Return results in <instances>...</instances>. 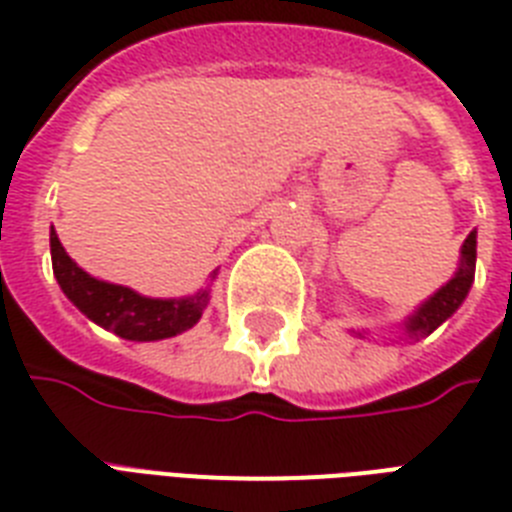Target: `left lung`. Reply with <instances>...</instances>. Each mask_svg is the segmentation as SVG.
Returning a JSON list of instances; mask_svg holds the SVG:
<instances>
[{
	"label": "left lung",
	"mask_w": 512,
	"mask_h": 512,
	"mask_svg": "<svg viewBox=\"0 0 512 512\" xmlns=\"http://www.w3.org/2000/svg\"><path fill=\"white\" fill-rule=\"evenodd\" d=\"M473 276H476V231H470V236L462 244L460 255V268L454 273L452 279L446 281L444 287L438 289L436 295L428 297L417 311L404 321V335L409 340H420V337L430 335L433 329H438L457 308L462 300L468 297L470 287H473ZM358 337H364L356 332Z\"/></svg>",
	"instance_id": "left-lung-1"
}]
</instances>
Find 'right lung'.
<instances>
[{"label": "right lung", "mask_w": 512, "mask_h": 512, "mask_svg": "<svg viewBox=\"0 0 512 512\" xmlns=\"http://www.w3.org/2000/svg\"><path fill=\"white\" fill-rule=\"evenodd\" d=\"M50 252L52 273L63 295L87 319L124 340L151 342L175 337L191 329L201 319V311L207 308L209 289H201L196 295L180 297V300H159V297L138 295L135 289L122 287V284L95 279L66 255L55 228L50 231Z\"/></svg>", "instance_id": "1"}]
</instances>
